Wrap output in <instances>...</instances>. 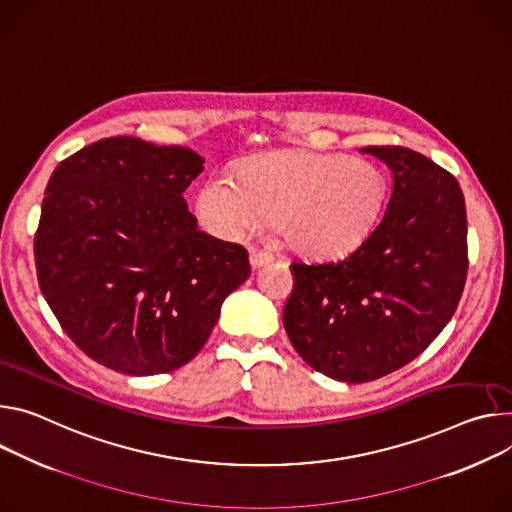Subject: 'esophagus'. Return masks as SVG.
<instances>
[{"label": "esophagus", "mask_w": 512, "mask_h": 512, "mask_svg": "<svg viewBox=\"0 0 512 512\" xmlns=\"http://www.w3.org/2000/svg\"><path fill=\"white\" fill-rule=\"evenodd\" d=\"M271 259H273V255L267 253V251H263V249H259V247H251V251H249V261H251V267H253V269L263 267V265L269 263Z\"/></svg>", "instance_id": "esophagus-1"}]
</instances>
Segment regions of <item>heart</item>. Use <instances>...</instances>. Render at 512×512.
<instances>
[{"label": "heart", "mask_w": 512, "mask_h": 512, "mask_svg": "<svg viewBox=\"0 0 512 512\" xmlns=\"http://www.w3.org/2000/svg\"><path fill=\"white\" fill-rule=\"evenodd\" d=\"M388 202L386 173L337 153L286 149L245 161L237 179L214 173L196 198V216L214 237L243 239L273 218L296 253L335 259L359 249Z\"/></svg>", "instance_id": "heart-1"}]
</instances>
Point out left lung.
Masks as SVG:
<instances>
[{
    "instance_id": "1",
    "label": "left lung",
    "mask_w": 512,
    "mask_h": 512,
    "mask_svg": "<svg viewBox=\"0 0 512 512\" xmlns=\"http://www.w3.org/2000/svg\"><path fill=\"white\" fill-rule=\"evenodd\" d=\"M394 173L382 222L345 259L290 265L284 327L298 355L333 380H378L421 355L451 320L468 275L457 179L406 147H367Z\"/></svg>"
}]
</instances>
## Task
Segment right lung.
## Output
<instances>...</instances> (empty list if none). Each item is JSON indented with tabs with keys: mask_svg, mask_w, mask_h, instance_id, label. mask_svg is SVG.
Wrapping results in <instances>:
<instances>
[{
	"mask_svg": "<svg viewBox=\"0 0 512 512\" xmlns=\"http://www.w3.org/2000/svg\"><path fill=\"white\" fill-rule=\"evenodd\" d=\"M204 169L192 149L134 136L59 163L34 235L38 286L69 339L128 376L167 374L208 341L249 253L198 230L183 192Z\"/></svg>",
	"mask_w": 512,
	"mask_h": 512,
	"instance_id": "1",
	"label": "right lung"
}]
</instances>
